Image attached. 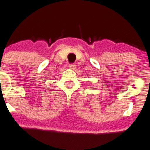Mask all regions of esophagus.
<instances>
[{
    "label": "esophagus",
    "instance_id": "obj_1",
    "mask_svg": "<svg viewBox=\"0 0 150 150\" xmlns=\"http://www.w3.org/2000/svg\"><path fill=\"white\" fill-rule=\"evenodd\" d=\"M69 68L71 69H76V65L75 64H69Z\"/></svg>",
    "mask_w": 150,
    "mask_h": 150
}]
</instances>
